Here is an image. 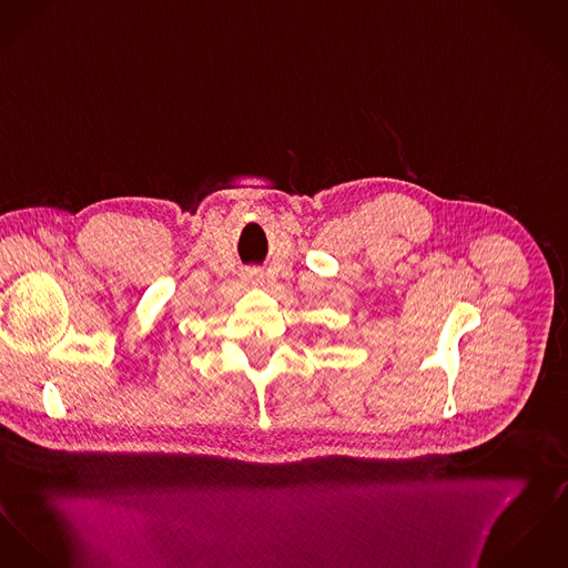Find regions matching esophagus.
<instances>
[{
	"label": "esophagus",
	"instance_id": "1",
	"mask_svg": "<svg viewBox=\"0 0 568 568\" xmlns=\"http://www.w3.org/2000/svg\"><path fill=\"white\" fill-rule=\"evenodd\" d=\"M262 278H264V274L257 267H248V270L242 272V281L248 283V285H257V283H262Z\"/></svg>",
	"mask_w": 568,
	"mask_h": 568
}]
</instances>
